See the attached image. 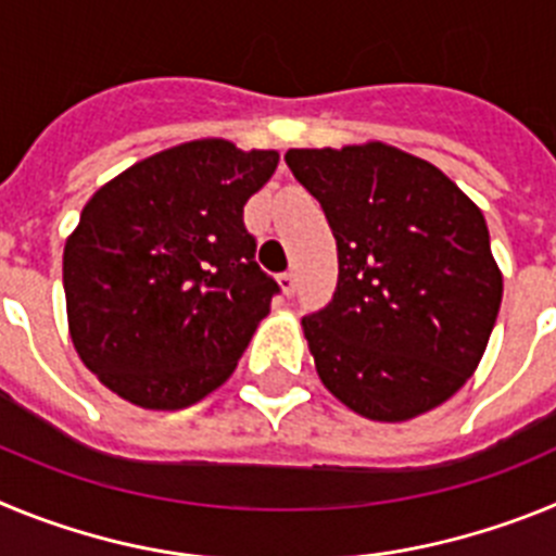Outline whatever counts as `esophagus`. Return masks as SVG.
<instances>
[{
  "label": "esophagus",
  "mask_w": 556,
  "mask_h": 556,
  "mask_svg": "<svg viewBox=\"0 0 556 556\" xmlns=\"http://www.w3.org/2000/svg\"><path fill=\"white\" fill-rule=\"evenodd\" d=\"M278 283H281V292L287 294V298H292L294 287H298V278H294V273H283L278 275Z\"/></svg>",
  "instance_id": "esophagus-1"
}]
</instances>
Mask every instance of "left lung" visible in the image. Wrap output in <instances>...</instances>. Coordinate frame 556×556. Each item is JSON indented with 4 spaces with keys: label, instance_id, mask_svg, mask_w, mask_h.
Listing matches in <instances>:
<instances>
[{
    "label": "left lung",
    "instance_id": "1",
    "mask_svg": "<svg viewBox=\"0 0 556 556\" xmlns=\"http://www.w3.org/2000/svg\"><path fill=\"white\" fill-rule=\"evenodd\" d=\"M287 164L337 239L333 301L303 317L326 390L378 424L445 404L479 367L504 292L481 208L384 141L289 150Z\"/></svg>",
    "mask_w": 556,
    "mask_h": 556
}]
</instances>
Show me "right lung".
<instances>
[{"instance_id": "1", "label": "right lung", "mask_w": 556, "mask_h": 556, "mask_svg": "<svg viewBox=\"0 0 556 556\" xmlns=\"http://www.w3.org/2000/svg\"><path fill=\"white\" fill-rule=\"evenodd\" d=\"M275 166V150L198 139L88 200L63 248V292L77 356L108 390L184 409L228 381L278 292L242 219Z\"/></svg>"}]
</instances>
